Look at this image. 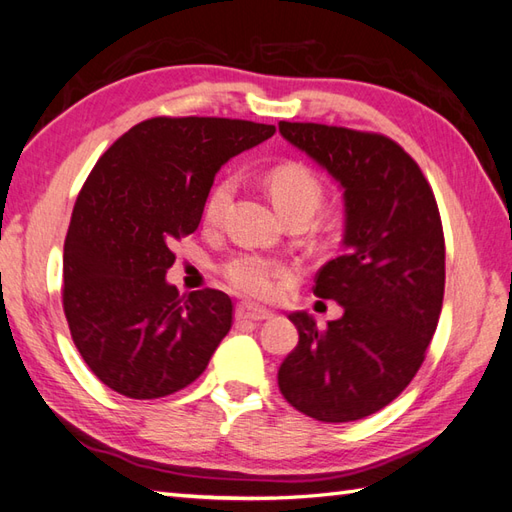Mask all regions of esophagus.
<instances>
[{"mask_svg": "<svg viewBox=\"0 0 512 512\" xmlns=\"http://www.w3.org/2000/svg\"><path fill=\"white\" fill-rule=\"evenodd\" d=\"M269 317H274V313L267 311V309H258V306H252V304H238L236 306V320L263 322V320H269Z\"/></svg>", "mask_w": 512, "mask_h": 512, "instance_id": "esophagus-1", "label": "esophagus"}]
</instances>
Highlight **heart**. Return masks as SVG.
Instances as JSON below:
<instances>
[{"label":"heart","mask_w":512,"mask_h":512,"mask_svg":"<svg viewBox=\"0 0 512 512\" xmlns=\"http://www.w3.org/2000/svg\"><path fill=\"white\" fill-rule=\"evenodd\" d=\"M265 186L276 210L285 219L291 214H309V217H313L324 197L322 181L317 179L313 170L295 162L269 168L265 173ZM234 190L236 179L232 175L221 177L210 188L206 203H203V219L208 223H217L227 206H230ZM223 274L238 293L265 300L278 291V282L285 276V269L274 260L260 256H238L223 267Z\"/></svg>","instance_id":"1"}]
</instances>
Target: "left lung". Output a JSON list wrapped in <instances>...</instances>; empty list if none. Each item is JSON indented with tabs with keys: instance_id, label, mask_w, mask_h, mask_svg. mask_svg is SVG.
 <instances>
[{
	"instance_id": "1",
	"label": "left lung",
	"mask_w": 512,
	"mask_h": 512,
	"mask_svg": "<svg viewBox=\"0 0 512 512\" xmlns=\"http://www.w3.org/2000/svg\"><path fill=\"white\" fill-rule=\"evenodd\" d=\"M280 135L331 175L344 199L342 254L315 278L344 313L317 328L289 320L300 342L278 370L295 410L322 423L366 418L399 396L425 359L445 295V236L427 179L385 135L280 122Z\"/></svg>"
}]
</instances>
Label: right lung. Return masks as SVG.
Masks as SVG:
<instances>
[{"mask_svg":"<svg viewBox=\"0 0 512 512\" xmlns=\"http://www.w3.org/2000/svg\"><path fill=\"white\" fill-rule=\"evenodd\" d=\"M276 133L230 118H151L100 157L63 249V309L96 377L129 399H160L206 370L232 326L230 295H179L173 247L199 227L214 175Z\"/></svg>","mask_w":512,"mask_h":512,"instance_id":"obj_1","label":"right lung"}]
</instances>
